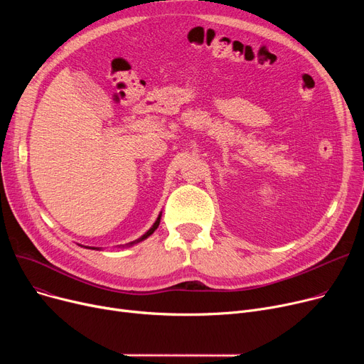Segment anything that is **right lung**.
Returning <instances> with one entry per match:
<instances>
[{"label": "right lung", "mask_w": 364, "mask_h": 364, "mask_svg": "<svg viewBox=\"0 0 364 364\" xmlns=\"http://www.w3.org/2000/svg\"><path fill=\"white\" fill-rule=\"evenodd\" d=\"M159 223H161V215H159V217H158V220H156V221H155V224H153V227H151V228H150V230H149V232H147V233H146V235H144V236H141V237H140V239H139V240H136V242H131V245H134V243H137V242H140V240H143V239H146V237H149V236H150V235H151V233H153V232H155V230H156V228H158V225H159ZM91 250H94V247H91Z\"/></svg>", "instance_id": "right-lung-1"}]
</instances>
